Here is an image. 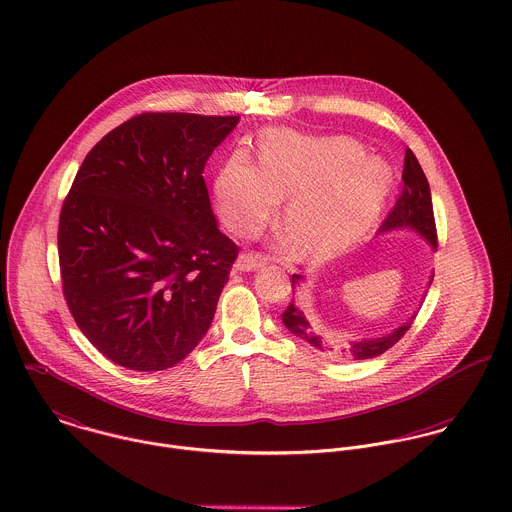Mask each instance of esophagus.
I'll return each instance as SVG.
<instances>
[{
    "label": "esophagus",
    "instance_id": "34e87169",
    "mask_svg": "<svg viewBox=\"0 0 512 512\" xmlns=\"http://www.w3.org/2000/svg\"><path fill=\"white\" fill-rule=\"evenodd\" d=\"M265 263H267V257H265V255L251 251V253H241V255L237 257L235 267H237L239 271H255V269L263 267Z\"/></svg>",
    "mask_w": 512,
    "mask_h": 512
}]
</instances>
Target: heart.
I'll return each mask as SVG.
<instances>
[{
	"label": "heart",
	"mask_w": 512,
	"mask_h": 512,
	"mask_svg": "<svg viewBox=\"0 0 512 512\" xmlns=\"http://www.w3.org/2000/svg\"><path fill=\"white\" fill-rule=\"evenodd\" d=\"M390 174L378 158L346 136L308 138L271 132L261 146V170L229 160L215 178V205L237 235H253L289 198L285 217L295 233L281 237L289 255L328 257L354 243L388 196Z\"/></svg>",
	"instance_id": "1"
}]
</instances>
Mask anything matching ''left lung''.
I'll return each instance as SVG.
<instances>
[{
  "label": "left lung",
  "mask_w": 512,
  "mask_h": 512,
  "mask_svg": "<svg viewBox=\"0 0 512 512\" xmlns=\"http://www.w3.org/2000/svg\"><path fill=\"white\" fill-rule=\"evenodd\" d=\"M402 180H404V190H402L400 198L396 200L394 207L390 209V213L386 215V219L382 221L380 231H392V229H398V227H411L421 237H425L431 247H437V229H435V217H433L431 190H429L427 178H425L415 154L409 148H406ZM299 279H301L299 275H293V285ZM283 322L297 338L307 342L308 346H312L314 350L334 352V348L326 346V340L318 334L316 324L310 322L307 312L303 310V305L299 301L293 299L291 305L285 308ZM409 328H411V320L404 322L400 328H396L394 332H390L382 338L356 340V342H350L348 346H340L334 356L338 360H348V362H352V360L360 362V360L376 358V356L384 354L386 350H390L396 342H400Z\"/></svg>",
  "instance_id": "1"
}]
</instances>
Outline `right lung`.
Masks as SVG:
<instances>
[{
    "mask_svg": "<svg viewBox=\"0 0 512 512\" xmlns=\"http://www.w3.org/2000/svg\"><path fill=\"white\" fill-rule=\"evenodd\" d=\"M239 116L144 112L83 160L59 215L63 295L118 366L158 372L204 338L239 247L219 231L204 168Z\"/></svg>",
    "mask_w": 512,
    "mask_h": 512,
    "instance_id": "1",
    "label": "right lung"
}]
</instances>
